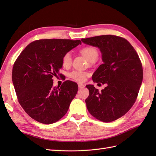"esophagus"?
Wrapping results in <instances>:
<instances>
[{
  "mask_svg": "<svg viewBox=\"0 0 156 156\" xmlns=\"http://www.w3.org/2000/svg\"><path fill=\"white\" fill-rule=\"evenodd\" d=\"M78 87L80 88H83L85 86L83 84H82V83H78Z\"/></svg>",
  "mask_w": 156,
  "mask_h": 156,
  "instance_id": "esophagus-1",
  "label": "esophagus"
}]
</instances>
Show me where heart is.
<instances>
[{
    "label": "heart",
    "instance_id": "1",
    "mask_svg": "<svg viewBox=\"0 0 156 156\" xmlns=\"http://www.w3.org/2000/svg\"><path fill=\"white\" fill-rule=\"evenodd\" d=\"M81 54L84 55L88 62L91 63L97 61L98 58V51L97 49L91 46L85 47L80 50ZM72 55L70 53H66L62 58V65L64 67H68L72 64ZM88 75L87 72L74 70L69 74V76L74 80L78 82H84L87 76Z\"/></svg>",
    "mask_w": 156,
    "mask_h": 156
}]
</instances>
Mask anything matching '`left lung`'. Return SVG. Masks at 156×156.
I'll return each mask as SVG.
<instances>
[{"mask_svg":"<svg viewBox=\"0 0 156 156\" xmlns=\"http://www.w3.org/2000/svg\"><path fill=\"white\" fill-rule=\"evenodd\" d=\"M84 44L98 48L102 64L92 76L94 82L107 84L101 92L94 85L86 86L89 112L103 122L121 117L135 103L143 80V68L136 51L127 40L106 35L82 39Z\"/></svg>","mask_w":156,"mask_h":156,"instance_id":"obj_1","label":"left lung"}]
</instances>
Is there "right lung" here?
Returning a JSON list of instances; mask_svg holds the SVG:
<instances>
[{
  "label": "right lung",
  "instance_id": "obj_1",
  "mask_svg": "<svg viewBox=\"0 0 156 156\" xmlns=\"http://www.w3.org/2000/svg\"><path fill=\"white\" fill-rule=\"evenodd\" d=\"M82 43L80 40L49 39L29 44L13 66L12 80L19 102L29 116L51 124L67 112L78 92V84L66 80L53 87L62 68V58Z\"/></svg>",
  "mask_w": 156,
  "mask_h": 156
}]
</instances>
